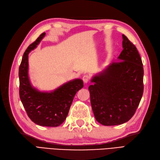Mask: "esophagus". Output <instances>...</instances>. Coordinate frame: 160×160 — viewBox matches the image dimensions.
<instances>
[{
	"instance_id": "1",
	"label": "esophagus",
	"mask_w": 160,
	"mask_h": 160,
	"mask_svg": "<svg viewBox=\"0 0 160 160\" xmlns=\"http://www.w3.org/2000/svg\"><path fill=\"white\" fill-rule=\"evenodd\" d=\"M89 80V77L88 75H84L83 77V81L85 83H88Z\"/></svg>"
}]
</instances>
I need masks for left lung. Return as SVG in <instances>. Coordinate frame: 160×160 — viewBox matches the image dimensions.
I'll return each mask as SVG.
<instances>
[{
    "label": "left lung",
    "mask_w": 160,
    "mask_h": 160,
    "mask_svg": "<svg viewBox=\"0 0 160 160\" xmlns=\"http://www.w3.org/2000/svg\"><path fill=\"white\" fill-rule=\"evenodd\" d=\"M123 49L112 62L93 77L89 87L96 120L103 125L124 123L133 117L143 93V68L137 48L122 35Z\"/></svg>",
    "instance_id": "left-lung-1"
}]
</instances>
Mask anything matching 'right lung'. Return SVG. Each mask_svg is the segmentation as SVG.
<instances>
[{"instance_id": "obj_1", "label": "right lung", "mask_w": 160, "mask_h": 160, "mask_svg": "<svg viewBox=\"0 0 160 160\" xmlns=\"http://www.w3.org/2000/svg\"><path fill=\"white\" fill-rule=\"evenodd\" d=\"M45 32L28 47L19 67V95L32 122L45 127H57L65 120L77 92L83 88V82L75 79L50 92H42L32 86L28 77V53L39 44Z\"/></svg>"}]
</instances>
